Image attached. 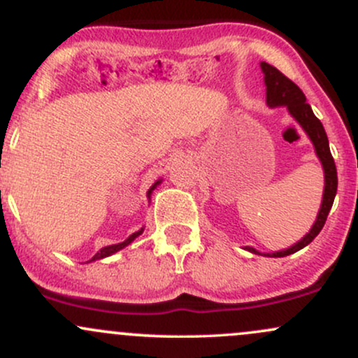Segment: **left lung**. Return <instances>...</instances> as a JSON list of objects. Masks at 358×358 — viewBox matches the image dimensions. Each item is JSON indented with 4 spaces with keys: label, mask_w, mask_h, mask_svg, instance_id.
Here are the masks:
<instances>
[{
    "label": "left lung",
    "mask_w": 358,
    "mask_h": 358,
    "mask_svg": "<svg viewBox=\"0 0 358 358\" xmlns=\"http://www.w3.org/2000/svg\"><path fill=\"white\" fill-rule=\"evenodd\" d=\"M264 74H266V86H267V104L268 106H284L286 104L289 113L298 120V123L304 128V131L311 138L313 145L316 148V155H318L321 164L324 169V192H323V203H321V210L318 213V218H316L315 224L309 230V233L304 236L301 242L292 245L287 250L274 252V254H268V257H286L294 254V252L301 250L303 247H306L308 243H311L316 238V235L321 231V228L324 227V222L328 218V213H330L333 201L336 196V187H338V176H336V166L335 160L331 157L330 145H328V136L324 131L323 125L315 113H313L311 106L306 103V96L299 90L298 84H294L287 76H284L279 69H275L271 64L262 62ZM248 252L252 254H259L255 248L247 247ZM260 255V254H259Z\"/></svg>",
    "instance_id": "left-lung-1"
}]
</instances>
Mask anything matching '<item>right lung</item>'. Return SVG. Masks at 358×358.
Here are the masks:
<instances>
[{
	"instance_id": "right-lung-1",
	"label": "right lung",
	"mask_w": 358,
	"mask_h": 358,
	"mask_svg": "<svg viewBox=\"0 0 358 358\" xmlns=\"http://www.w3.org/2000/svg\"><path fill=\"white\" fill-rule=\"evenodd\" d=\"M157 184L159 182H155L154 184V186H152V189L150 191H148V196H150V192L152 191H154V187L155 186H157ZM143 230H140V231H136V233H134V235H130V236H128V238L125 240V242H122V243H116V245H110V247H104V248H101V250H99L98 252V254H96L94 257H92V259L91 260H98V259H104V257H108V255H113L115 254V252H118V250H122V248L123 247H127V245L128 243H131V242H134V240L136 238V236H138L140 235V233H142ZM91 260H90V262H91Z\"/></svg>"
}]
</instances>
